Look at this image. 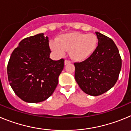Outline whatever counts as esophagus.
<instances>
[{"label": "esophagus", "mask_w": 131, "mask_h": 131, "mask_svg": "<svg viewBox=\"0 0 131 131\" xmlns=\"http://www.w3.org/2000/svg\"><path fill=\"white\" fill-rule=\"evenodd\" d=\"M71 63V61H69V60H65V62H64L65 65H67L68 64V63Z\"/></svg>", "instance_id": "obj_1"}]
</instances>
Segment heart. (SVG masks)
Here are the masks:
<instances>
[{"label": "heart", "mask_w": 131, "mask_h": 131, "mask_svg": "<svg viewBox=\"0 0 131 131\" xmlns=\"http://www.w3.org/2000/svg\"><path fill=\"white\" fill-rule=\"evenodd\" d=\"M98 40L96 35L92 33H73L62 35L57 40L50 42V47L57 55L62 56L70 50L73 60L83 61L89 58L96 49Z\"/></svg>", "instance_id": "obj_1"}]
</instances>
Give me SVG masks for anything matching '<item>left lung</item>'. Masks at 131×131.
Here are the masks:
<instances>
[{
  "label": "left lung",
  "mask_w": 131,
  "mask_h": 131,
  "mask_svg": "<svg viewBox=\"0 0 131 131\" xmlns=\"http://www.w3.org/2000/svg\"><path fill=\"white\" fill-rule=\"evenodd\" d=\"M98 47L92 55L74 63L75 79L82 91L89 95H101L112 89L119 77L121 58L112 39L96 32Z\"/></svg>",
  "instance_id": "1"
}]
</instances>
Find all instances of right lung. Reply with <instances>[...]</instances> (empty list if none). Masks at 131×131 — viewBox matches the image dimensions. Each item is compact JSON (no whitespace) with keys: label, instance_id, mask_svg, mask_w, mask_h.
<instances>
[{"label":"right lung","instance_id":"1","mask_svg":"<svg viewBox=\"0 0 131 131\" xmlns=\"http://www.w3.org/2000/svg\"><path fill=\"white\" fill-rule=\"evenodd\" d=\"M48 37L44 33L23 39L14 50L7 73L14 92L26 102L45 101L54 92L64 60L50 58Z\"/></svg>","mask_w":131,"mask_h":131}]
</instances>
